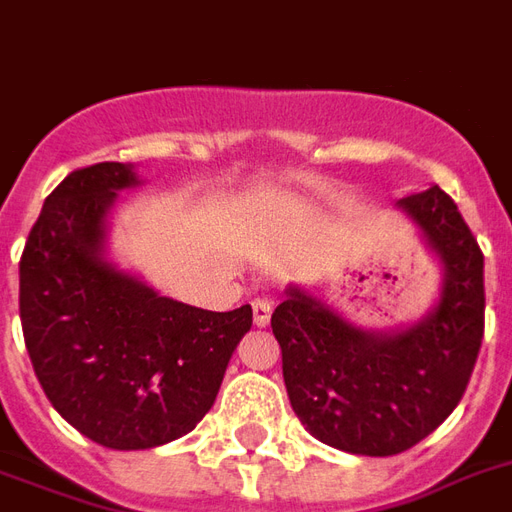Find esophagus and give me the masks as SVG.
Here are the masks:
<instances>
[{"label":"esophagus","mask_w":512,"mask_h":512,"mask_svg":"<svg viewBox=\"0 0 512 512\" xmlns=\"http://www.w3.org/2000/svg\"><path fill=\"white\" fill-rule=\"evenodd\" d=\"M271 310H274V304L268 299L252 301V318H255V326H268V321H271Z\"/></svg>","instance_id":"esophagus-1"}]
</instances>
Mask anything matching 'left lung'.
<instances>
[{
    "instance_id": "8db88e82",
    "label": "left lung",
    "mask_w": 512,
    "mask_h": 512,
    "mask_svg": "<svg viewBox=\"0 0 512 512\" xmlns=\"http://www.w3.org/2000/svg\"><path fill=\"white\" fill-rule=\"evenodd\" d=\"M441 266L436 304L397 329H362L288 285L271 315L301 425L329 447L384 458L411 450L461 403L485 326L483 252L439 186L397 200Z\"/></svg>"
}]
</instances>
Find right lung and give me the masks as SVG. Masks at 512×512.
Returning <instances> with one entry per match:
<instances>
[{"instance_id": "add662e5", "label": "right lung", "mask_w": 512, "mask_h": 512, "mask_svg": "<svg viewBox=\"0 0 512 512\" xmlns=\"http://www.w3.org/2000/svg\"><path fill=\"white\" fill-rule=\"evenodd\" d=\"M131 164L71 172L51 191L21 255L18 310L43 392L82 436L150 450L197 428L252 326V307L211 312L161 296L106 255Z\"/></svg>"}]
</instances>
